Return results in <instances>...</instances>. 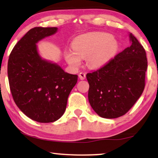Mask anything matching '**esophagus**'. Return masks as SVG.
<instances>
[{
  "mask_svg": "<svg viewBox=\"0 0 158 158\" xmlns=\"http://www.w3.org/2000/svg\"><path fill=\"white\" fill-rule=\"evenodd\" d=\"M79 77L81 80H84L86 77V74L85 73H79Z\"/></svg>",
  "mask_w": 158,
  "mask_h": 158,
  "instance_id": "esophagus-1",
  "label": "esophagus"
}]
</instances>
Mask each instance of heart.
Wrapping results in <instances>:
<instances>
[{"label":"heart","instance_id":"b5f03b06","mask_svg":"<svg viewBox=\"0 0 158 158\" xmlns=\"http://www.w3.org/2000/svg\"><path fill=\"white\" fill-rule=\"evenodd\" d=\"M73 49L64 53L66 61L77 68L82 58L86 57L90 68H98L111 61L117 54L118 42L114 36L104 32H90L76 37L73 42Z\"/></svg>","mask_w":158,"mask_h":158}]
</instances>
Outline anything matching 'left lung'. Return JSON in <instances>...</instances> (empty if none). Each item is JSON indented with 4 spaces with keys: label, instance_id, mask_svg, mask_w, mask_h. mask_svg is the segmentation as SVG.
<instances>
[{
    "label": "left lung",
    "instance_id": "left-lung-1",
    "mask_svg": "<svg viewBox=\"0 0 158 158\" xmlns=\"http://www.w3.org/2000/svg\"><path fill=\"white\" fill-rule=\"evenodd\" d=\"M131 46L99 70L86 75L88 101L101 117L124 115L143 92L148 60L144 47L131 33Z\"/></svg>",
    "mask_w": 158,
    "mask_h": 158
}]
</instances>
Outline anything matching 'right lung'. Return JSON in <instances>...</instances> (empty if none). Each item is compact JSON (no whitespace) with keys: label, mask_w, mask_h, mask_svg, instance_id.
Instances as JSON below:
<instances>
[{"label":"right lung","mask_w":158,"mask_h":158,"mask_svg":"<svg viewBox=\"0 0 158 158\" xmlns=\"http://www.w3.org/2000/svg\"><path fill=\"white\" fill-rule=\"evenodd\" d=\"M57 27H35L17 42L8 62L13 98L32 120L54 122L63 115L77 75L64 72L59 64L41 57L36 44L57 33Z\"/></svg>","instance_id":"1"}]
</instances>
